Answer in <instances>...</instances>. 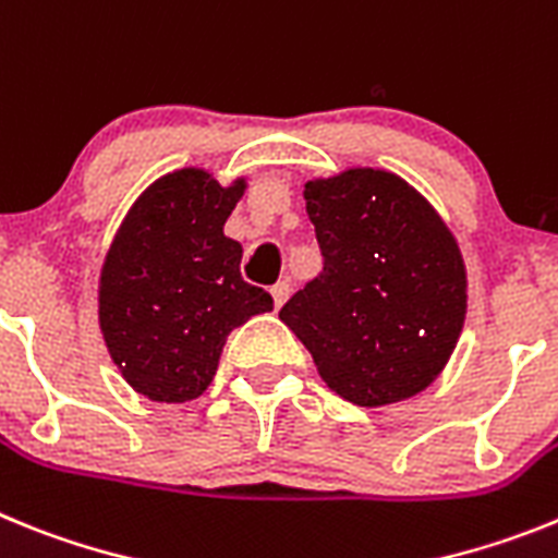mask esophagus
<instances>
[{"instance_id": "obj_1", "label": "esophagus", "mask_w": 558, "mask_h": 558, "mask_svg": "<svg viewBox=\"0 0 558 558\" xmlns=\"http://www.w3.org/2000/svg\"><path fill=\"white\" fill-rule=\"evenodd\" d=\"M289 292H292V286H289V280H278V283L272 286V298H275V306H283L286 300H289Z\"/></svg>"}]
</instances>
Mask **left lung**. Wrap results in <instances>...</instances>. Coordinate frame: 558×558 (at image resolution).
Returning a JSON list of instances; mask_svg holds the SVG:
<instances>
[{
	"mask_svg": "<svg viewBox=\"0 0 558 558\" xmlns=\"http://www.w3.org/2000/svg\"><path fill=\"white\" fill-rule=\"evenodd\" d=\"M323 272L280 308L319 376L351 404L421 393L444 371L466 317L452 232L396 173L351 168L306 185Z\"/></svg>",
	"mask_w": 558,
	"mask_h": 558,
	"instance_id": "1",
	"label": "left lung"
}]
</instances>
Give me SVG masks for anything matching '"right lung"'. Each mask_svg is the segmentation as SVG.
<instances>
[{
	"mask_svg": "<svg viewBox=\"0 0 558 558\" xmlns=\"http://www.w3.org/2000/svg\"><path fill=\"white\" fill-rule=\"evenodd\" d=\"M241 193L244 179L221 187L198 168L168 173L134 202L106 255L100 331L125 381L151 401L198 399L232 328L272 312L225 235Z\"/></svg>",
	"mask_w": 558,
	"mask_h": 558,
	"instance_id": "right-lung-1",
	"label": "right lung"
}]
</instances>
